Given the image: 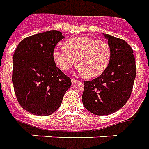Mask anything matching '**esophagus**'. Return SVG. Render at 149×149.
<instances>
[{
    "instance_id": "obj_1",
    "label": "esophagus",
    "mask_w": 149,
    "mask_h": 149,
    "mask_svg": "<svg viewBox=\"0 0 149 149\" xmlns=\"http://www.w3.org/2000/svg\"><path fill=\"white\" fill-rule=\"evenodd\" d=\"M71 83H72V84H75L76 83H78V81L76 79H71Z\"/></svg>"
}]
</instances>
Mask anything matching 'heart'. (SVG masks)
Instances as JSON below:
<instances>
[{"label": "heart", "mask_w": 149, "mask_h": 149, "mask_svg": "<svg viewBox=\"0 0 149 149\" xmlns=\"http://www.w3.org/2000/svg\"><path fill=\"white\" fill-rule=\"evenodd\" d=\"M53 57L57 66L62 70H68L77 63V72L92 79L103 74L107 67L111 49L105 41L79 36L69 39L66 46H56Z\"/></svg>", "instance_id": "1"}]
</instances>
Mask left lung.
Returning <instances> with one entry per match:
<instances>
[{
    "instance_id": "1",
    "label": "left lung",
    "mask_w": 149,
    "mask_h": 149,
    "mask_svg": "<svg viewBox=\"0 0 149 149\" xmlns=\"http://www.w3.org/2000/svg\"><path fill=\"white\" fill-rule=\"evenodd\" d=\"M111 49L106 70L96 79L84 81L82 100L86 110L97 116L110 115L129 99L136 79L133 50L123 39L103 33Z\"/></svg>"
}]
</instances>
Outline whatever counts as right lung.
Wrapping results in <instances>:
<instances>
[{
  "label": "right lung",
  "mask_w": 149,
  "mask_h": 149,
  "mask_svg": "<svg viewBox=\"0 0 149 149\" xmlns=\"http://www.w3.org/2000/svg\"><path fill=\"white\" fill-rule=\"evenodd\" d=\"M64 36L49 30L23 39L13 54L12 81L23 109L35 116H49L61 106L71 80L56 66L53 53Z\"/></svg>",
  "instance_id": "add662e5"
}]
</instances>
